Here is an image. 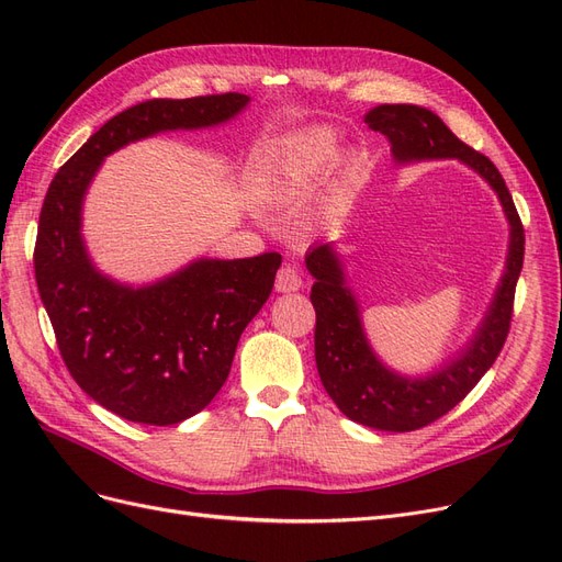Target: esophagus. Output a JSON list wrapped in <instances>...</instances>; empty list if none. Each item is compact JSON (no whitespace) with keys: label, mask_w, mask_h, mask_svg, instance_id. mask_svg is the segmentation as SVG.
<instances>
[{"label":"esophagus","mask_w":562,"mask_h":562,"mask_svg":"<svg viewBox=\"0 0 562 562\" xmlns=\"http://www.w3.org/2000/svg\"><path fill=\"white\" fill-rule=\"evenodd\" d=\"M300 285H302V277H300L297 267L283 265L279 269V274H277V291L279 293H293V291H297Z\"/></svg>","instance_id":"esophagus-1"}]
</instances>
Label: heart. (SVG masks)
Instances as JSON below:
<instances>
[{"instance_id":"b5f03b06","label":"heart","mask_w":562,"mask_h":562,"mask_svg":"<svg viewBox=\"0 0 562 562\" xmlns=\"http://www.w3.org/2000/svg\"><path fill=\"white\" fill-rule=\"evenodd\" d=\"M337 151V138L335 133L328 128H318L312 131L307 138H304L291 155L285 157L281 173H279V187L285 190V187H293L300 182L304 176H310L316 171L318 166L330 161Z\"/></svg>"}]
</instances>
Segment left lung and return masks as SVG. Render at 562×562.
Returning <instances> with one entry per match:
<instances>
[{"mask_svg":"<svg viewBox=\"0 0 562 562\" xmlns=\"http://www.w3.org/2000/svg\"><path fill=\"white\" fill-rule=\"evenodd\" d=\"M366 124L386 135L396 161L452 157L469 164L499 194L508 225H512L506 271L479 335L471 339V347L462 353V359L448 363L427 380L394 375L375 359L366 342L359 307L345 285L342 267L328 244L310 248L304 258L316 279L312 285V304L316 312L314 353L318 378L328 396L349 419L366 427L415 431L462 403L499 356L514 318L516 283L525 255V229L497 166L459 140L431 110L417 105H380L368 112Z\"/></svg>","mask_w":562,"mask_h":562,"instance_id":"1","label":"left lung"}]
</instances>
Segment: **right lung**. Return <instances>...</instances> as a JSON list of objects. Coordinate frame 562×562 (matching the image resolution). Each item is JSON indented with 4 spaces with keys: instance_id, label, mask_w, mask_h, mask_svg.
I'll return each instance as SVG.
<instances>
[{
    "instance_id": "add662e5",
    "label": "right lung",
    "mask_w": 562,
    "mask_h": 562,
    "mask_svg": "<svg viewBox=\"0 0 562 562\" xmlns=\"http://www.w3.org/2000/svg\"><path fill=\"white\" fill-rule=\"evenodd\" d=\"M246 103L244 93L147 100L100 126L48 184L35 244L40 297L72 380L128 422L168 427L215 398L281 255L199 260L133 291L93 269L79 234L83 192L110 151L159 131L227 122Z\"/></svg>"
}]
</instances>
